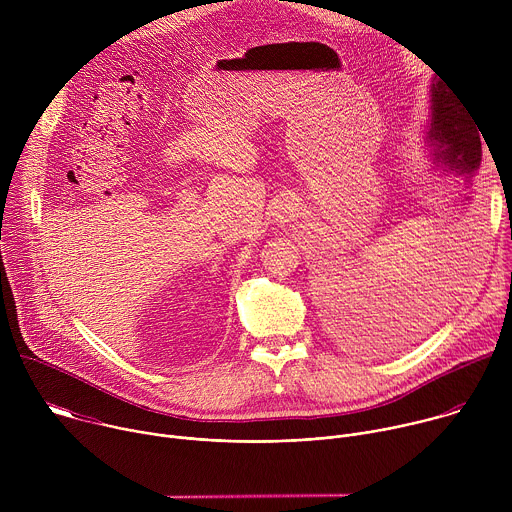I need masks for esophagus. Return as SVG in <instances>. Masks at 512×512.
I'll list each match as a JSON object with an SVG mask.
<instances>
[{
  "label": "esophagus",
  "mask_w": 512,
  "mask_h": 512,
  "mask_svg": "<svg viewBox=\"0 0 512 512\" xmlns=\"http://www.w3.org/2000/svg\"><path fill=\"white\" fill-rule=\"evenodd\" d=\"M296 210H298V208H296V204H294V202H285L283 206H279V210H277L279 223H285L291 214H296Z\"/></svg>",
  "instance_id": "obj_1"
}]
</instances>
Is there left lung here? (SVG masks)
<instances>
[{"label":"left lung","instance_id":"1","mask_svg":"<svg viewBox=\"0 0 512 512\" xmlns=\"http://www.w3.org/2000/svg\"><path fill=\"white\" fill-rule=\"evenodd\" d=\"M468 115L470 113H466L464 105L458 103V97H454L448 85L437 81L431 87V121L427 141L433 148V164H442L446 172L450 170L458 176L474 178L482 160V145L476 125H472ZM354 293L361 294L360 301L354 299L353 294H348L350 299L336 296L334 318L342 326L352 346L360 350H389L393 346L390 342L395 344V338L401 332V320L379 316V310L375 314L371 300H362V291ZM371 313L374 314L373 321L370 320Z\"/></svg>","mask_w":512,"mask_h":512}]
</instances>
